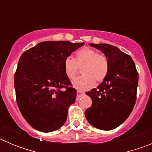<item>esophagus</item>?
<instances>
[{"mask_svg": "<svg viewBox=\"0 0 152 152\" xmlns=\"http://www.w3.org/2000/svg\"><path fill=\"white\" fill-rule=\"evenodd\" d=\"M84 94V93L83 92V91H77V99H79L80 96H82Z\"/></svg>", "mask_w": 152, "mask_h": 152, "instance_id": "obj_1", "label": "esophagus"}]
</instances>
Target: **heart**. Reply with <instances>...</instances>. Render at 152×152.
<instances>
[{"mask_svg": "<svg viewBox=\"0 0 152 152\" xmlns=\"http://www.w3.org/2000/svg\"><path fill=\"white\" fill-rule=\"evenodd\" d=\"M78 67H83L84 75L72 80V84L78 91H86L96 83L102 82L107 77L109 71V61L107 56L98 54L94 49L84 47L76 52L75 58H66L64 61V72L68 78L75 77Z\"/></svg>", "mask_w": 152, "mask_h": 152, "instance_id": "heart-1", "label": "heart"}]
</instances>
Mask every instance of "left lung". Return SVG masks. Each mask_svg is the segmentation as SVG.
I'll list each match as a JSON object with an SVG mask.
<instances>
[{"label": "left lung", "instance_id": "left-lung-1", "mask_svg": "<svg viewBox=\"0 0 152 152\" xmlns=\"http://www.w3.org/2000/svg\"><path fill=\"white\" fill-rule=\"evenodd\" d=\"M103 52L109 61L107 77L97 88L86 92L92 105L85 117L95 128L112 130L129 117L136 100L139 74L129 55L109 44H89Z\"/></svg>", "mask_w": 152, "mask_h": 152}]
</instances>
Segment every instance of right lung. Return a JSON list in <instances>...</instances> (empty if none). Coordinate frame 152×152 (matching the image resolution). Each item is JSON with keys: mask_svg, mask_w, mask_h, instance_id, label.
Segmentation results:
<instances>
[{"mask_svg": "<svg viewBox=\"0 0 152 152\" xmlns=\"http://www.w3.org/2000/svg\"><path fill=\"white\" fill-rule=\"evenodd\" d=\"M84 45L46 41L24 52L14 75L16 98L21 114L33 128L42 132L58 129L65 123L77 91L64 72V61ZM61 88H65L61 91Z\"/></svg>", "mask_w": 152, "mask_h": 152, "instance_id": "obj_1", "label": "right lung"}]
</instances>
